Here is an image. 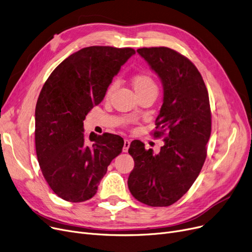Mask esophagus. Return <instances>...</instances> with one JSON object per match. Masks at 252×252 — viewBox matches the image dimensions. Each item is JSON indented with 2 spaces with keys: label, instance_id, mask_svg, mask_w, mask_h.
<instances>
[{
  "label": "esophagus",
  "instance_id": "1",
  "mask_svg": "<svg viewBox=\"0 0 252 252\" xmlns=\"http://www.w3.org/2000/svg\"><path fill=\"white\" fill-rule=\"evenodd\" d=\"M130 147V140L128 138L124 139V147H123V152H128V149Z\"/></svg>",
  "mask_w": 252,
  "mask_h": 252
}]
</instances>
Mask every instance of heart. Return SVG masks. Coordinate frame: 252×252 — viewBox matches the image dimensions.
Listing matches in <instances>:
<instances>
[{
    "label": "heart",
    "instance_id": "heart-1",
    "mask_svg": "<svg viewBox=\"0 0 252 252\" xmlns=\"http://www.w3.org/2000/svg\"><path fill=\"white\" fill-rule=\"evenodd\" d=\"M132 85L137 95L151 91V90H157V86H156L153 78L146 73H139L135 75L132 80ZM116 86H117L116 82L111 84L110 87L106 90V96H110V95L113 93V91L115 90Z\"/></svg>",
    "mask_w": 252,
    "mask_h": 252
}]
</instances>
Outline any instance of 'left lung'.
I'll return each mask as SVG.
<instances>
[{
    "mask_svg": "<svg viewBox=\"0 0 252 252\" xmlns=\"http://www.w3.org/2000/svg\"><path fill=\"white\" fill-rule=\"evenodd\" d=\"M161 79L163 104L156 119L155 137H164L158 154L140 140L128 153L134 168L128 177L132 196L152 207H166L181 199L205 162L211 133L208 91L195 64L167 47L137 49Z\"/></svg>",
    "mask_w": 252,
    "mask_h": 252,
    "instance_id": "1",
    "label": "left lung"
}]
</instances>
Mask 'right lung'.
I'll list each match as a JSON object with an SVG mask.
<instances>
[{"label":"right lung","mask_w":252,"mask_h":252,"mask_svg":"<svg viewBox=\"0 0 252 252\" xmlns=\"http://www.w3.org/2000/svg\"><path fill=\"white\" fill-rule=\"evenodd\" d=\"M132 48L91 46L69 55L45 82L35 105L34 141L42 173L54 193L84 202L97 191L113 159L122 152L121 136L84 135L87 114L103 99Z\"/></svg>","instance_id":"1"}]
</instances>
